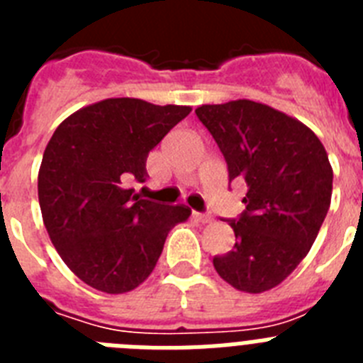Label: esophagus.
I'll use <instances>...</instances> for the list:
<instances>
[{
    "label": "esophagus",
    "mask_w": 363,
    "mask_h": 363,
    "mask_svg": "<svg viewBox=\"0 0 363 363\" xmlns=\"http://www.w3.org/2000/svg\"><path fill=\"white\" fill-rule=\"evenodd\" d=\"M192 216H194V220H196V221H200V223H211V221H213V218H211L209 214L194 213V214H192Z\"/></svg>",
    "instance_id": "esophagus-1"
}]
</instances>
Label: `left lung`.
I'll return each mask as SVG.
<instances>
[{"mask_svg":"<svg viewBox=\"0 0 363 363\" xmlns=\"http://www.w3.org/2000/svg\"><path fill=\"white\" fill-rule=\"evenodd\" d=\"M196 116L216 140L229 182L245 184V211L230 220L234 249L214 256L234 289L258 294L280 285L306 258L331 205L333 167L313 130L265 104L201 105Z\"/></svg>","mask_w":363,"mask_h":363,"instance_id":"1","label":"left lung"}]
</instances>
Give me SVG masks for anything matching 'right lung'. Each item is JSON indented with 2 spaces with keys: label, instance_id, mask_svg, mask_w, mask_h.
Listing matches in <instances>:
<instances>
[{
  "label": "right lung",
  "instance_id": "right-lung-1",
  "mask_svg": "<svg viewBox=\"0 0 363 363\" xmlns=\"http://www.w3.org/2000/svg\"><path fill=\"white\" fill-rule=\"evenodd\" d=\"M192 108L108 98L86 105L54 130L38 172V198L50 242L67 267L107 294L149 278L167 234L191 216L185 205L142 200L147 156Z\"/></svg>",
  "mask_w": 363,
  "mask_h": 363
}]
</instances>
